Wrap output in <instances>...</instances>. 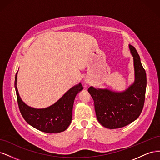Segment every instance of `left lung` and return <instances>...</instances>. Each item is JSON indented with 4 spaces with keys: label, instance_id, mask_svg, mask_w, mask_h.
Wrapping results in <instances>:
<instances>
[{
    "label": "left lung",
    "instance_id": "obj_1",
    "mask_svg": "<svg viewBox=\"0 0 160 160\" xmlns=\"http://www.w3.org/2000/svg\"><path fill=\"white\" fill-rule=\"evenodd\" d=\"M133 57L134 83L122 93L108 89H88L94 101L96 117L103 127L109 129L123 128L138 118L143 108L147 85L146 72L138 53L129 45Z\"/></svg>",
    "mask_w": 160,
    "mask_h": 160
}]
</instances>
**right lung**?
<instances>
[{"label": "right lung", "mask_w": 160, "mask_h": 160, "mask_svg": "<svg viewBox=\"0 0 160 160\" xmlns=\"http://www.w3.org/2000/svg\"><path fill=\"white\" fill-rule=\"evenodd\" d=\"M17 72L15 75L14 88L17 93L19 110L23 118L31 126L41 132L55 133L65 131L71 123L72 106L76 95L83 89L81 83L71 88L55 104L45 109L28 107L21 100L17 88Z\"/></svg>", "instance_id": "right-lung-1"}]
</instances>
